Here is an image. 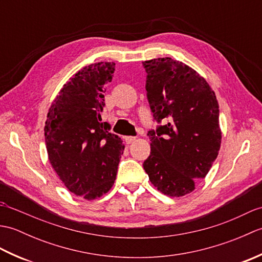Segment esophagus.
I'll return each instance as SVG.
<instances>
[{
    "instance_id": "esophagus-1",
    "label": "esophagus",
    "mask_w": 262,
    "mask_h": 262,
    "mask_svg": "<svg viewBox=\"0 0 262 262\" xmlns=\"http://www.w3.org/2000/svg\"><path fill=\"white\" fill-rule=\"evenodd\" d=\"M135 141H136V137H134V136H126L125 137V142L127 144H132L133 142H135Z\"/></svg>"
}]
</instances>
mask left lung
Masks as SVG:
<instances>
[{
  "mask_svg": "<svg viewBox=\"0 0 262 262\" xmlns=\"http://www.w3.org/2000/svg\"><path fill=\"white\" fill-rule=\"evenodd\" d=\"M147 100L157 129L148 130L151 153L143 166L149 181L170 197L194 190L221 147L220 109L203 76L170 57L143 62Z\"/></svg>",
  "mask_w": 262,
  "mask_h": 262,
  "instance_id": "obj_1",
  "label": "left lung"
}]
</instances>
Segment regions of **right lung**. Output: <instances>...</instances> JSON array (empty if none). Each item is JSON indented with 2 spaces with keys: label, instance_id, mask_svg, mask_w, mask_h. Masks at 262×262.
<instances>
[{
  "label": "right lung",
  "instance_id": "right-lung-1",
  "mask_svg": "<svg viewBox=\"0 0 262 262\" xmlns=\"http://www.w3.org/2000/svg\"><path fill=\"white\" fill-rule=\"evenodd\" d=\"M114 72L115 63L108 62L83 68L64 84L47 115L49 162L71 192L88 200L110 190L125 148L101 118Z\"/></svg>",
  "mask_w": 262,
  "mask_h": 262
}]
</instances>
